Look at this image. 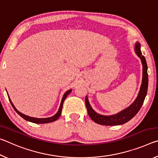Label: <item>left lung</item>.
Masks as SVG:
<instances>
[{
  "label": "left lung",
  "mask_w": 158,
  "mask_h": 158,
  "mask_svg": "<svg viewBox=\"0 0 158 158\" xmlns=\"http://www.w3.org/2000/svg\"><path fill=\"white\" fill-rule=\"evenodd\" d=\"M141 46L139 42L135 44V53H137L139 58H141V63L143 65V77H142V82L140 87L139 92L137 95V98L135 102L128 106L127 108L125 109L124 110L120 111L119 113L116 114L111 115V116H103V115L99 114L93 110L91 106H90L89 99L85 97V106H86L88 114L89 116L93 121L96 123L103 125H118L124 124L132 118L139 111L141 106H142L144 99L146 98L147 94V90H148V73H147V63L146 61V58L143 56L141 52Z\"/></svg>",
  "instance_id": "obj_1"
}]
</instances>
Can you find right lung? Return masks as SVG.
I'll list each match as a JSON object with an SVG mask.
<instances>
[{
    "mask_svg": "<svg viewBox=\"0 0 158 158\" xmlns=\"http://www.w3.org/2000/svg\"><path fill=\"white\" fill-rule=\"evenodd\" d=\"M72 91V90H69L67 91L66 93H65V94L63 95V97L62 98V100H61V103H60V107L59 109H58V111L56 114L54 116H53L52 117H49V118H33V117H31V116H26V115L23 114L22 113H21V112L19 111L17 109L15 108V106L13 105L11 100H10V98L8 95V98H9V100L10 103H11V105L12 106V107L14 108V109L15 110V111L17 112V113L21 117H22L23 119H25L26 121H30L32 123H37V124H43V123H52L53 122L55 121H56V120L58 118L60 117V116L61 115V111H62V108H63V102H64V100H65V98H67V96H68L69 93Z\"/></svg>",
    "mask_w": 158,
    "mask_h": 158,
    "instance_id": "right-lung-1",
    "label": "right lung"
}]
</instances>
